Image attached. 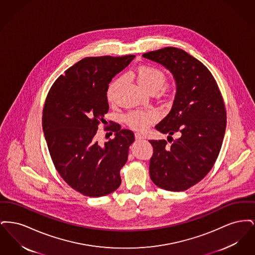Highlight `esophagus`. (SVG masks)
<instances>
[{"label":"esophagus","instance_id":"obj_1","mask_svg":"<svg viewBox=\"0 0 255 255\" xmlns=\"http://www.w3.org/2000/svg\"><path fill=\"white\" fill-rule=\"evenodd\" d=\"M134 137H135L136 140H142V139L144 138V136H143L141 133H134Z\"/></svg>","mask_w":255,"mask_h":255}]
</instances>
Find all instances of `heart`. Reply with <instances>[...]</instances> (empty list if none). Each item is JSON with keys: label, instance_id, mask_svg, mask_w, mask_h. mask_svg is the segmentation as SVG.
Instances as JSON below:
<instances>
[{"label": "heart", "instance_id": "heart-1", "mask_svg": "<svg viewBox=\"0 0 255 255\" xmlns=\"http://www.w3.org/2000/svg\"><path fill=\"white\" fill-rule=\"evenodd\" d=\"M133 77L136 79V82L141 88L145 91L156 89L158 90L165 83L166 77L164 73H162L158 68L149 66V65H142L137 67L133 73H131ZM122 82V78L115 80L108 89L107 97L109 100L114 98V94L118 86ZM156 120V114L152 111H142L136 110L133 111L126 115L125 121L129 126H131L135 130L143 131L146 128Z\"/></svg>", "mask_w": 255, "mask_h": 255}]
</instances>
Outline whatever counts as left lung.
Segmentation results:
<instances>
[{
  "label": "left lung",
  "mask_w": 255,
  "mask_h": 255,
  "mask_svg": "<svg viewBox=\"0 0 255 255\" xmlns=\"http://www.w3.org/2000/svg\"><path fill=\"white\" fill-rule=\"evenodd\" d=\"M142 56L163 66L175 79L172 108L155 128L167 137L180 135L170 146L164 139L149 140L150 178L162 189L183 191L203 180L217 159L227 125L224 100L208 69L184 50L167 47Z\"/></svg>",
  "instance_id": "8db88e82"
}]
</instances>
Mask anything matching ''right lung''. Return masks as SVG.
Wrapping results in <instances>:
<instances>
[{"instance_id": "add662e5", "label": "right lung", "mask_w": 255, "mask_h": 255, "mask_svg": "<svg viewBox=\"0 0 255 255\" xmlns=\"http://www.w3.org/2000/svg\"><path fill=\"white\" fill-rule=\"evenodd\" d=\"M133 58L86 57L57 78L46 99L43 131L53 164L65 182L85 196L110 194L122 183L120 171L134 141L133 132L111 122L114 139L101 145L95 135L109 111L110 82Z\"/></svg>"}]
</instances>
